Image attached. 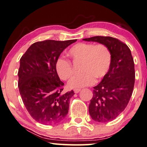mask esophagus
<instances>
[{"mask_svg": "<svg viewBox=\"0 0 147 147\" xmlns=\"http://www.w3.org/2000/svg\"><path fill=\"white\" fill-rule=\"evenodd\" d=\"M80 91V89H74V93H78V92H79Z\"/></svg>", "mask_w": 147, "mask_h": 147, "instance_id": "34e87169", "label": "esophagus"}]
</instances>
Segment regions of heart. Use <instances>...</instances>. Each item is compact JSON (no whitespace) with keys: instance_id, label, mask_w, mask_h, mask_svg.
<instances>
[{"instance_id":"b5f03b06","label":"heart","mask_w":147,"mask_h":147,"mask_svg":"<svg viewBox=\"0 0 147 147\" xmlns=\"http://www.w3.org/2000/svg\"><path fill=\"white\" fill-rule=\"evenodd\" d=\"M68 55L75 63H81V74L74 76L68 82V86L73 89L90 86L108 73L111 64V53L106 45L80 42L72 47ZM56 70L59 77L68 80L73 74L71 63L69 61L59 59L56 63Z\"/></svg>"}]
</instances>
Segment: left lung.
I'll return each mask as SVG.
<instances>
[{
  "label": "left lung",
  "mask_w": 147,
  "mask_h": 147,
  "mask_svg": "<svg viewBox=\"0 0 147 147\" xmlns=\"http://www.w3.org/2000/svg\"><path fill=\"white\" fill-rule=\"evenodd\" d=\"M82 40L106 45L111 53L110 69L94 87L88 107L92 120L107 123L125 110L132 96L135 80L133 58L127 45L115 38L97 36Z\"/></svg>",
  "instance_id": "8db88e82"
}]
</instances>
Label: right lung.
<instances>
[{"instance_id": "right-lung-1", "label": "right lung", "mask_w": 147, "mask_h": 147, "mask_svg": "<svg viewBox=\"0 0 147 147\" xmlns=\"http://www.w3.org/2000/svg\"><path fill=\"white\" fill-rule=\"evenodd\" d=\"M77 40H46L34 42L20 59L18 88L26 110L35 121L55 125L69 113L73 90L61 94L64 83L56 63L65 49Z\"/></svg>"}]
</instances>
